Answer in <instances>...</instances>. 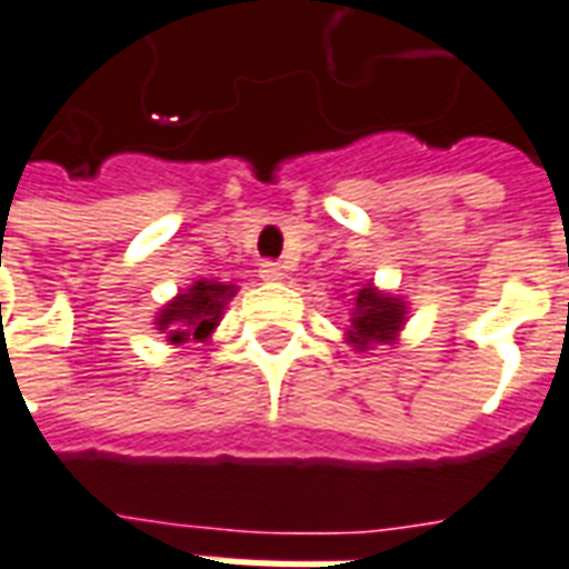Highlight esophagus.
<instances>
[{
  "mask_svg": "<svg viewBox=\"0 0 569 569\" xmlns=\"http://www.w3.org/2000/svg\"><path fill=\"white\" fill-rule=\"evenodd\" d=\"M260 279H263V281H281V279H284V267H281L279 260H263V263H260Z\"/></svg>",
  "mask_w": 569,
  "mask_h": 569,
  "instance_id": "esophagus-1",
  "label": "esophagus"
}]
</instances>
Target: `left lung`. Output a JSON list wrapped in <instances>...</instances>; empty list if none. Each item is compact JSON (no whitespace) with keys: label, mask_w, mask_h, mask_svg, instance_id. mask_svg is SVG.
<instances>
[{"label":"left lung","mask_w":569,"mask_h":569,"mask_svg":"<svg viewBox=\"0 0 569 569\" xmlns=\"http://www.w3.org/2000/svg\"><path fill=\"white\" fill-rule=\"evenodd\" d=\"M405 318V306L392 297H381L371 288L357 290V309H353V330L348 332L357 348H366L371 341H387L396 336Z\"/></svg>","instance_id":"1"}]
</instances>
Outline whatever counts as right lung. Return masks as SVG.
I'll return each instance as SVG.
<instances>
[{"mask_svg": "<svg viewBox=\"0 0 569 569\" xmlns=\"http://www.w3.org/2000/svg\"><path fill=\"white\" fill-rule=\"evenodd\" d=\"M233 288L221 281H194V288L179 293L168 309L156 318L158 330L168 332L173 345H182L188 339H207L212 327L219 323L221 309L230 300Z\"/></svg>", "mask_w": 569, "mask_h": 569, "instance_id": "add662e5", "label": "right lung"}]
</instances>
